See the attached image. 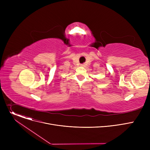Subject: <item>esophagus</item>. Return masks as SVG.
<instances>
[{
	"instance_id": "1",
	"label": "esophagus",
	"mask_w": 150,
	"mask_h": 150,
	"mask_svg": "<svg viewBox=\"0 0 150 150\" xmlns=\"http://www.w3.org/2000/svg\"><path fill=\"white\" fill-rule=\"evenodd\" d=\"M81 67H84V64H81Z\"/></svg>"
}]
</instances>
